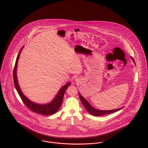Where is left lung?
I'll return each mask as SVG.
<instances>
[{
	"instance_id": "8db88e82",
	"label": "left lung",
	"mask_w": 148,
	"mask_h": 148,
	"mask_svg": "<svg viewBox=\"0 0 148 148\" xmlns=\"http://www.w3.org/2000/svg\"><path fill=\"white\" fill-rule=\"evenodd\" d=\"M131 58L133 60V61L134 62V63H135V60H134V58L132 56H131ZM79 94L80 100H81L82 104L84 105V108H86V109L87 110V112L89 114H90L91 115H94V116H99L104 115H107V114H111V113L117 112V111L120 110L122 108H119L118 109H114V110H97L96 109L93 108L92 106L88 103V101L86 100L84 97L80 94V93H79Z\"/></svg>"
}]
</instances>
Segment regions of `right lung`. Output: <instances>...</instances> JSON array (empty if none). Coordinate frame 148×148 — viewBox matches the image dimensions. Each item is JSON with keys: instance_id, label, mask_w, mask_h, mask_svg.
Returning <instances> with one entry per match:
<instances>
[{"instance_id": "right-lung-1", "label": "right lung", "mask_w": 148, "mask_h": 148, "mask_svg": "<svg viewBox=\"0 0 148 148\" xmlns=\"http://www.w3.org/2000/svg\"><path fill=\"white\" fill-rule=\"evenodd\" d=\"M23 48V47H22ZM20 49V52L19 53L17 58H16V61L14 65V67L13 69V80H14V84L15 87L16 88V91L18 92V94L19 95L22 101L24 102V104L30 109L31 111L37 114H41L43 115H51L56 113L60 108L61 104L62 103V101L64 99V95L66 89L68 88L71 84V83L69 82L67 84L64 85L62 88H61L60 90L58 92L56 98L53 100L52 102L49 103L47 104H36L35 103L32 102V101H29L28 99L24 96L23 93L21 91L18 80L16 77V67H17V63L19 59V57L20 55V52L21 49Z\"/></svg>"}]
</instances>
